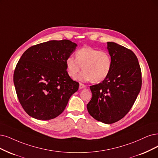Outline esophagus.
I'll return each mask as SVG.
<instances>
[{
    "instance_id": "1",
    "label": "esophagus",
    "mask_w": 158,
    "mask_h": 158,
    "mask_svg": "<svg viewBox=\"0 0 158 158\" xmlns=\"http://www.w3.org/2000/svg\"><path fill=\"white\" fill-rule=\"evenodd\" d=\"M86 86L83 83H79V89H84Z\"/></svg>"
}]
</instances>
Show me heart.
<instances>
[{
	"instance_id": "obj_1",
	"label": "heart",
	"mask_w": 158,
	"mask_h": 158,
	"mask_svg": "<svg viewBox=\"0 0 158 158\" xmlns=\"http://www.w3.org/2000/svg\"><path fill=\"white\" fill-rule=\"evenodd\" d=\"M66 65L68 73L72 78L77 77L83 69L79 76V81L98 83L107 77L111 69L112 60L107 51L85 47L76 52L75 60L72 56L68 57Z\"/></svg>"
}]
</instances>
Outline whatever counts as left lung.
<instances>
[{
  "label": "left lung",
  "instance_id": "1",
  "mask_svg": "<svg viewBox=\"0 0 158 158\" xmlns=\"http://www.w3.org/2000/svg\"><path fill=\"white\" fill-rule=\"evenodd\" d=\"M112 66L107 77L90 86L92 97L87 109L93 118L110 124L129 112L141 89V71L134 52L114 42H107Z\"/></svg>",
  "mask_w": 158,
  "mask_h": 158
}]
</instances>
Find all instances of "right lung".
Returning <instances> with one entry per match:
<instances>
[{"label": "right lung", "mask_w": 158, "mask_h": 158, "mask_svg": "<svg viewBox=\"0 0 158 158\" xmlns=\"http://www.w3.org/2000/svg\"><path fill=\"white\" fill-rule=\"evenodd\" d=\"M77 45L68 40H50L28 48L17 62L14 83L25 112L38 120L56 118L79 89L66 71V60Z\"/></svg>", "instance_id": "1"}]
</instances>
